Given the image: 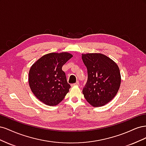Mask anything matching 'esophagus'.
Segmentation results:
<instances>
[{
    "label": "esophagus",
    "mask_w": 146,
    "mask_h": 146,
    "mask_svg": "<svg viewBox=\"0 0 146 146\" xmlns=\"http://www.w3.org/2000/svg\"><path fill=\"white\" fill-rule=\"evenodd\" d=\"M78 84H79V82L78 81H77L76 83H73V84H71V86H76V85H78Z\"/></svg>",
    "instance_id": "34e87169"
}]
</instances>
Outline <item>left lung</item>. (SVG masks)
I'll return each instance as SVG.
<instances>
[{"mask_svg": "<svg viewBox=\"0 0 146 146\" xmlns=\"http://www.w3.org/2000/svg\"><path fill=\"white\" fill-rule=\"evenodd\" d=\"M88 71V80L83 90L86 101L94 107H102L111 101L121 83L120 70L116 63L100 53L82 54Z\"/></svg>", "mask_w": 146, "mask_h": 146, "instance_id": "left-lung-1", "label": "left lung"}]
</instances>
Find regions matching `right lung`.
I'll use <instances>...</instances> for the list:
<instances>
[{
    "label": "right lung",
    "instance_id": "right-lung-1",
    "mask_svg": "<svg viewBox=\"0 0 146 146\" xmlns=\"http://www.w3.org/2000/svg\"><path fill=\"white\" fill-rule=\"evenodd\" d=\"M73 55L68 52H53L41 56L29 70V83L36 98L44 104L55 106L62 101L70 86L62 70Z\"/></svg>",
    "mask_w": 146,
    "mask_h": 146
}]
</instances>
